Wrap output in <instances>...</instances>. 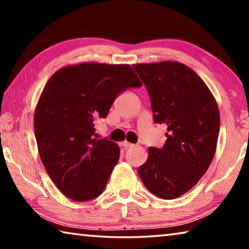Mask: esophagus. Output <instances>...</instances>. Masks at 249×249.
Returning <instances> with one entry per match:
<instances>
[{
    "mask_svg": "<svg viewBox=\"0 0 249 249\" xmlns=\"http://www.w3.org/2000/svg\"><path fill=\"white\" fill-rule=\"evenodd\" d=\"M122 146H123L125 149H127V148H129V147H133L134 145H133V144H130V142H128L124 141L123 142H122Z\"/></svg>",
    "mask_w": 249,
    "mask_h": 249,
    "instance_id": "34e87169",
    "label": "esophagus"
}]
</instances>
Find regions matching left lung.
Listing matches in <instances>:
<instances>
[{
	"label": "left lung",
	"mask_w": 249,
	"mask_h": 249,
	"mask_svg": "<svg viewBox=\"0 0 249 249\" xmlns=\"http://www.w3.org/2000/svg\"><path fill=\"white\" fill-rule=\"evenodd\" d=\"M133 67L148 90L154 121L167 125L166 144L149 147L138 175L154 196L176 199L195 187L212 162L220 111L208 86L188 66L167 60Z\"/></svg>",
	"instance_id": "8db88e82"
}]
</instances>
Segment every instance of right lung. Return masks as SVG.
Instances as JSON below:
<instances>
[{
    "label": "right lung",
    "instance_id": "right-lung-1",
    "mask_svg": "<svg viewBox=\"0 0 249 249\" xmlns=\"http://www.w3.org/2000/svg\"><path fill=\"white\" fill-rule=\"evenodd\" d=\"M142 82L129 65L81 62L56 71L37 102L34 129L41 162L62 195L99 196L120 159V147L94 137L117 94Z\"/></svg>",
    "mask_w": 249,
    "mask_h": 249
}]
</instances>
